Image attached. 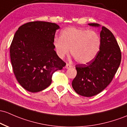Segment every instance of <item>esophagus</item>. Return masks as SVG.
<instances>
[{
  "label": "esophagus",
  "mask_w": 127,
  "mask_h": 127,
  "mask_svg": "<svg viewBox=\"0 0 127 127\" xmlns=\"http://www.w3.org/2000/svg\"><path fill=\"white\" fill-rule=\"evenodd\" d=\"M71 67H72V66H71L70 64H66V66H65V67H66V69H69V68H70Z\"/></svg>",
  "instance_id": "obj_1"
}]
</instances>
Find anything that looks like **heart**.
Returning <instances> with one entry per match:
<instances>
[{
    "mask_svg": "<svg viewBox=\"0 0 127 127\" xmlns=\"http://www.w3.org/2000/svg\"><path fill=\"white\" fill-rule=\"evenodd\" d=\"M54 49L60 58L69 54L78 63L87 64L95 58L101 49V41L95 32L85 29L67 28L61 33L60 38L54 40Z\"/></svg>",
    "mask_w": 127,
    "mask_h": 127,
    "instance_id": "heart-1",
    "label": "heart"
}]
</instances>
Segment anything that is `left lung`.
<instances>
[{"label": "left lung", "instance_id": "1", "mask_svg": "<svg viewBox=\"0 0 127 127\" xmlns=\"http://www.w3.org/2000/svg\"><path fill=\"white\" fill-rule=\"evenodd\" d=\"M88 25L100 26L97 23ZM100 38L101 49L95 58L86 64L75 66L77 74L72 86L81 96L91 97L101 92L111 83L121 64V50L112 32L102 26Z\"/></svg>", "mask_w": 127, "mask_h": 127}]
</instances>
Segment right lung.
Masks as SVG:
<instances>
[{"mask_svg":"<svg viewBox=\"0 0 127 127\" xmlns=\"http://www.w3.org/2000/svg\"><path fill=\"white\" fill-rule=\"evenodd\" d=\"M56 23L31 22L20 26L10 46L12 69L25 90L38 92L49 87L52 74L66 66L54 50Z\"/></svg>","mask_w":127,"mask_h":127,"instance_id":"right-lung-1","label":"right lung"}]
</instances>
